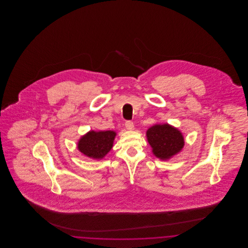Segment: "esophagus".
<instances>
[{"label": "esophagus", "instance_id": "esophagus-1", "mask_svg": "<svg viewBox=\"0 0 248 248\" xmlns=\"http://www.w3.org/2000/svg\"><path fill=\"white\" fill-rule=\"evenodd\" d=\"M125 128L127 130H130V131L134 129V124H133V122L127 121V122L125 123Z\"/></svg>", "mask_w": 248, "mask_h": 248}]
</instances>
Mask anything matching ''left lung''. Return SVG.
Instances as JSON below:
<instances>
[{
    "label": "left lung",
    "mask_w": 248,
    "mask_h": 248,
    "mask_svg": "<svg viewBox=\"0 0 248 248\" xmlns=\"http://www.w3.org/2000/svg\"><path fill=\"white\" fill-rule=\"evenodd\" d=\"M146 137L154 156L162 161L170 160L179 154L185 145L180 130L167 123L154 124L147 130Z\"/></svg>",
    "instance_id": "1"
}]
</instances>
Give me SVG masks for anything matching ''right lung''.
Segmentation results:
<instances>
[{
    "mask_svg": "<svg viewBox=\"0 0 248 248\" xmlns=\"http://www.w3.org/2000/svg\"><path fill=\"white\" fill-rule=\"evenodd\" d=\"M116 132L91 130L81 137L77 143L80 153L94 160H101L113 147Z\"/></svg>",
    "mask_w": 248,
    "mask_h": 248,
    "instance_id": "obj_1",
    "label": "right lung"
}]
</instances>
